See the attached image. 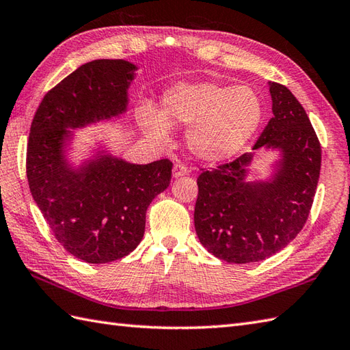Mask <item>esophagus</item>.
<instances>
[{
  "label": "esophagus",
  "instance_id": "obj_1",
  "mask_svg": "<svg viewBox=\"0 0 350 350\" xmlns=\"http://www.w3.org/2000/svg\"><path fill=\"white\" fill-rule=\"evenodd\" d=\"M189 173V168L183 165V164H176L173 167V177L177 178V177H182V176H186Z\"/></svg>",
  "mask_w": 350,
  "mask_h": 350
}]
</instances>
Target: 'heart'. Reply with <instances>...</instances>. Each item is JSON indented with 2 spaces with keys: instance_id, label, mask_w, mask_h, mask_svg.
Returning <instances> with one entry per match:
<instances>
[{
  "instance_id": "heart-1",
  "label": "heart",
  "mask_w": 350,
  "mask_h": 350,
  "mask_svg": "<svg viewBox=\"0 0 350 350\" xmlns=\"http://www.w3.org/2000/svg\"><path fill=\"white\" fill-rule=\"evenodd\" d=\"M138 118L144 131L165 140L168 125L189 126L186 143L201 161L228 159L245 148L261 126L264 103L247 85L221 82L178 83L162 95V111L142 105Z\"/></svg>"
}]
</instances>
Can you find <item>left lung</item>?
Instances as JSON below:
<instances>
[{
    "label": "left lung",
    "mask_w": 350,
    "mask_h": 350,
    "mask_svg": "<svg viewBox=\"0 0 350 350\" xmlns=\"http://www.w3.org/2000/svg\"><path fill=\"white\" fill-rule=\"evenodd\" d=\"M273 118L254 150L279 149L270 180L246 182L254 152L204 170L193 224L201 245L226 262H258L278 254L303 230L321 173V143L303 105L286 86L270 83Z\"/></svg>",
    "instance_id": "obj_1"
}]
</instances>
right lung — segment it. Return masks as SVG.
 <instances>
[{"instance_id":"right-lung-1","label":"right lung","mask_w":350,"mask_h":350,"mask_svg":"<svg viewBox=\"0 0 350 350\" xmlns=\"http://www.w3.org/2000/svg\"><path fill=\"white\" fill-rule=\"evenodd\" d=\"M134 64L96 59L52 88L32 119L27 177L32 198L64 249L89 264L126 256L142 241L146 210L172 180L173 162L146 165L103 155L72 168L64 144L76 129L122 115Z\"/></svg>"}]
</instances>
